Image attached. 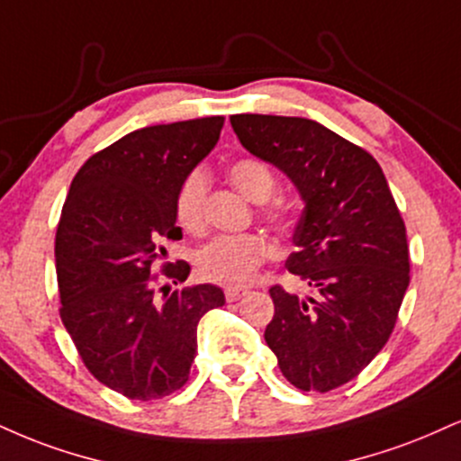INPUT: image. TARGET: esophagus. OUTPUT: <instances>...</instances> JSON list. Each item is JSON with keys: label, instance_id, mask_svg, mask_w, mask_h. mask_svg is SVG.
Listing matches in <instances>:
<instances>
[{"label": "esophagus", "instance_id": "34e87169", "mask_svg": "<svg viewBox=\"0 0 461 461\" xmlns=\"http://www.w3.org/2000/svg\"><path fill=\"white\" fill-rule=\"evenodd\" d=\"M245 294H247L245 287H227V290H225V301L227 303H236V301H240V298L245 296Z\"/></svg>", "mask_w": 461, "mask_h": 461}]
</instances>
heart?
<instances>
[{"label": "heart", "instance_id": "obj_1", "mask_svg": "<svg viewBox=\"0 0 461 461\" xmlns=\"http://www.w3.org/2000/svg\"><path fill=\"white\" fill-rule=\"evenodd\" d=\"M230 177L251 202H265L262 219L275 230L284 231L292 223L290 206L284 199H270L276 188L275 171L264 160L245 157L230 165ZM208 174L202 167L191 169L176 191V219L186 231L203 230L208 203ZM268 242L262 234H227L214 238L197 253V270L206 281L219 285H245L253 279L264 259Z\"/></svg>", "mask_w": 461, "mask_h": 461}]
</instances>
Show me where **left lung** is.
Instances as JSON below:
<instances>
[{"label": "left lung", "instance_id": "left-lung-1", "mask_svg": "<svg viewBox=\"0 0 461 461\" xmlns=\"http://www.w3.org/2000/svg\"><path fill=\"white\" fill-rule=\"evenodd\" d=\"M238 140L285 171L304 210L287 270L313 287H270L264 339L301 391L329 393L357 378L395 329L410 284L406 225L367 149L307 118L238 113Z\"/></svg>", "mask_w": 461, "mask_h": 461}]
</instances>
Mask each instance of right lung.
Returning a JSON list of instances; mask_svg holds the SVG:
<instances>
[{
    "instance_id": "obj_1",
    "label": "right lung",
    "mask_w": 461,
    "mask_h": 461,
    "mask_svg": "<svg viewBox=\"0 0 461 461\" xmlns=\"http://www.w3.org/2000/svg\"><path fill=\"white\" fill-rule=\"evenodd\" d=\"M223 115L132 131L77 171L55 234L59 318L87 371L120 395L167 397L186 384L202 315L223 307L216 285L182 284L191 266L167 258L180 240L176 191L223 129ZM163 291L164 298L158 294Z\"/></svg>"
}]
</instances>
